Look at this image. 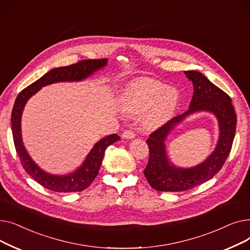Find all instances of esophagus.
<instances>
[{"instance_id": "1", "label": "esophagus", "mask_w": 250, "mask_h": 250, "mask_svg": "<svg viewBox=\"0 0 250 250\" xmlns=\"http://www.w3.org/2000/svg\"><path fill=\"white\" fill-rule=\"evenodd\" d=\"M135 133L133 132L132 129H125V132L123 133V135H122V137L124 138V139H127V140H130V139H134L135 138Z\"/></svg>"}]
</instances>
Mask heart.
I'll return each mask as SVG.
<instances>
[{"label": "heart", "instance_id": "obj_1", "mask_svg": "<svg viewBox=\"0 0 250 250\" xmlns=\"http://www.w3.org/2000/svg\"><path fill=\"white\" fill-rule=\"evenodd\" d=\"M121 104L127 115L144 113L143 126L146 129H156L174 115L178 93L175 89L168 88L153 79L140 78L125 87Z\"/></svg>", "mask_w": 250, "mask_h": 250}]
</instances>
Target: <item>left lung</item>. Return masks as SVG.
<instances>
[{
	"label": "left lung",
	"mask_w": 250,
	"mask_h": 250,
	"mask_svg": "<svg viewBox=\"0 0 250 250\" xmlns=\"http://www.w3.org/2000/svg\"><path fill=\"white\" fill-rule=\"evenodd\" d=\"M185 74L193 85V95L188 110L171 118L154 130L147 139L150 155L144 174L149 185L158 191H185L214 177L229 156L235 137L237 116L229 95L200 72L186 71ZM198 111H208L216 115L220 129L217 147L200 166L186 169L176 167L167 158L165 139L188 115Z\"/></svg>",
	"instance_id": "1"
}]
</instances>
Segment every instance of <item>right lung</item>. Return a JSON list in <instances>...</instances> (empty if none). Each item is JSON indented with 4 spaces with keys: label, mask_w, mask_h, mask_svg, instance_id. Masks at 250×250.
Wrapping results in <instances>:
<instances>
[{
    "label": "right lung",
    "mask_w": 250,
    "mask_h": 250,
    "mask_svg": "<svg viewBox=\"0 0 250 250\" xmlns=\"http://www.w3.org/2000/svg\"><path fill=\"white\" fill-rule=\"evenodd\" d=\"M106 63L107 59L83 60L76 63L67 65V67L52 69L44 74L42 78H39L37 81L23 89L15 100L11 115V123L13 140H14L16 152L25 171L35 181H37L39 185L49 190L57 192H76L82 191L87 188L98 174L105 150L111 144L121 140V138L115 134H112L97 142L87 155L82 166L79 167L73 173L61 176L49 174L34 163L27 151L24 148L21 136V116L25 104L38 90H41L46 85L58 82H74L84 80L94 72L102 69Z\"/></svg>",
    "instance_id": "1"
}]
</instances>
